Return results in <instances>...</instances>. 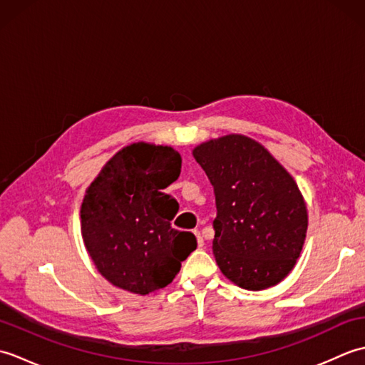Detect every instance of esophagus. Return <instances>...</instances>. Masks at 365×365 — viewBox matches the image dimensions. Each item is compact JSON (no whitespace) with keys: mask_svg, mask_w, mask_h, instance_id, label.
I'll return each mask as SVG.
<instances>
[{"mask_svg":"<svg viewBox=\"0 0 365 365\" xmlns=\"http://www.w3.org/2000/svg\"><path fill=\"white\" fill-rule=\"evenodd\" d=\"M195 235H196V238H197V245H199V246H204V238H202V235H200V232H199V230H195Z\"/></svg>","mask_w":365,"mask_h":365,"instance_id":"1","label":"esophagus"}]
</instances>
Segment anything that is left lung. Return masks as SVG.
Returning a JSON list of instances; mask_svg holds the SVG:
<instances>
[{
	"mask_svg": "<svg viewBox=\"0 0 365 365\" xmlns=\"http://www.w3.org/2000/svg\"><path fill=\"white\" fill-rule=\"evenodd\" d=\"M213 185V254L221 273L246 290H265L290 273L307 232L294 178L252 138L230 133L192 149Z\"/></svg>",
	"mask_w": 365,
	"mask_h": 365,
	"instance_id": "obj_1",
	"label": "left lung"
}]
</instances>
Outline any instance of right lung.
I'll use <instances>...</instances> for the list:
<instances>
[{"mask_svg":"<svg viewBox=\"0 0 365 365\" xmlns=\"http://www.w3.org/2000/svg\"><path fill=\"white\" fill-rule=\"evenodd\" d=\"M182 157L170 145L133 143L100 170L81 204V235L108 282L150 294L180 271L196 250L191 232L170 227L178 204L163 190L180 175Z\"/></svg>","mask_w":365,"mask_h":365,"instance_id":"add662e5","label":"right lung"}]
</instances>
